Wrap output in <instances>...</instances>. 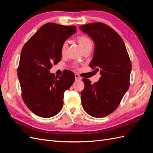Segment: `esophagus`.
Masks as SVG:
<instances>
[{"instance_id": "obj_1", "label": "esophagus", "mask_w": 153, "mask_h": 153, "mask_svg": "<svg viewBox=\"0 0 153 153\" xmlns=\"http://www.w3.org/2000/svg\"><path fill=\"white\" fill-rule=\"evenodd\" d=\"M75 80H80L82 78L80 76V75L78 74H75Z\"/></svg>"}]
</instances>
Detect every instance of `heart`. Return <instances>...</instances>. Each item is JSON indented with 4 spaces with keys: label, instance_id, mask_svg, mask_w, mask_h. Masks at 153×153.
<instances>
[{
    "label": "heart",
    "instance_id": "heart-1",
    "mask_svg": "<svg viewBox=\"0 0 153 153\" xmlns=\"http://www.w3.org/2000/svg\"><path fill=\"white\" fill-rule=\"evenodd\" d=\"M76 40L78 42V43L79 44L80 47H81L82 50H84L87 47H89V46H92V45L91 39L89 38V37L85 35H80L79 36H78ZM66 48H67V43L64 42L61 45V53L62 55H64L65 54L66 52Z\"/></svg>",
    "mask_w": 153,
    "mask_h": 153
}]
</instances>
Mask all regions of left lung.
<instances>
[{
	"mask_svg": "<svg viewBox=\"0 0 153 153\" xmlns=\"http://www.w3.org/2000/svg\"><path fill=\"white\" fill-rule=\"evenodd\" d=\"M93 39L95 50L89 66L100 71V80L91 84L83 78L82 104L94 117H103L116 109L129 87L131 63L123 40L108 25L101 22L80 26Z\"/></svg>",
	"mask_w": 153,
	"mask_h": 153,
	"instance_id": "left-lung-1",
	"label": "left lung"
}]
</instances>
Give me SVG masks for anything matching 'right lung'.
<instances>
[{"label": "right lung", "instance_id": "obj_1", "mask_svg": "<svg viewBox=\"0 0 153 153\" xmlns=\"http://www.w3.org/2000/svg\"><path fill=\"white\" fill-rule=\"evenodd\" d=\"M75 26L48 23L27 41L18 68V77L25 104L41 117L57 114L63 106L64 93L75 81V75L66 71L57 76L49 70L61 59V45L75 33Z\"/></svg>", "mask_w": 153, "mask_h": 153}]
</instances>
